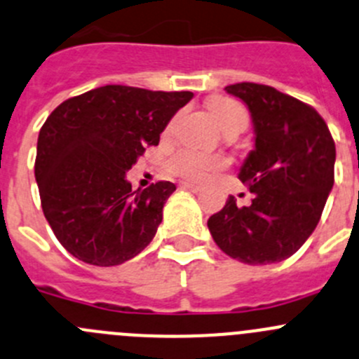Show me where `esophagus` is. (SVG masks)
<instances>
[{
    "label": "esophagus",
    "instance_id": "esophagus-1",
    "mask_svg": "<svg viewBox=\"0 0 359 359\" xmlns=\"http://www.w3.org/2000/svg\"><path fill=\"white\" fill-rule=\"evenodd\" d=\"M182 189L186 191H193V193H198V191H201V186H198V184H193V182H182Z\"/></svg>",
    "mask_w": 359,
    "mask_h": 359
}]
</instances>
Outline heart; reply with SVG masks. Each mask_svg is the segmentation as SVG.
Segmentation results:
<instances>
[{
    "label": "heart",
    "instance_id": "1",
    "mask_svg": "<svg viewBox=\"0 0 359 359\" xmlns=\"http://www.w3.org/2000/svg\"><path fill=\"white\" fill-rule=\"evenodd\" d=\"M208 112H210L215 124L221 128L222 133L231 130L242 131L249 121L247 110L238 102L229 98H214L208 103ZM226 165H228V159L222 158V156L205 154V152L194 151V149H182V151L175 152L166 163L173 175L189 180L208 179L219 170L226 168Z\"/></svg>",
    "mask_w": 359,
    "mask_h": 359
}]
</instances>
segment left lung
Listing matches in <instances>:
<instances>
[{
	"label": "left lung",
	"mask_w": 359,
	"mask_h": 359,
	"mask_svg": "<svg viewBox=\"0 0 359 359\" xmlns=\"http://www.w3.org/2000/svg\"><path fill=\"white\" fill-rule=\"evenodd\" d=\"M224 89L252 117L254 149L238 179L254 196L249 207L229 196L208 229L233 259L277 263L293 256L321 219L335 182V142L311 105L276 87L240 82Z\"/></svg>",
	"instance_id": "obj_1"
}]
</instances>
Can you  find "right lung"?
I'll list each match as a JSON object with an SVG mask.
<instances>
[{
    "label": "right lung",
    "mask_w": 359,
    "mask_h": 359,
    "mask_svg": "<svg viewBox=\"0 0 359 359\" xmlns=\"http://www.w3.org/2000/svg\"><path fill=\"white\" fill-rule=\"evenodd\" d=\"M193 93L103 86L62 102L38 135L34 177L55 238L72 256L116 266L140 254L175 184L131 191L126 172Z\"/></svg>",
    "instance_id": "1"
}]
</instances>
